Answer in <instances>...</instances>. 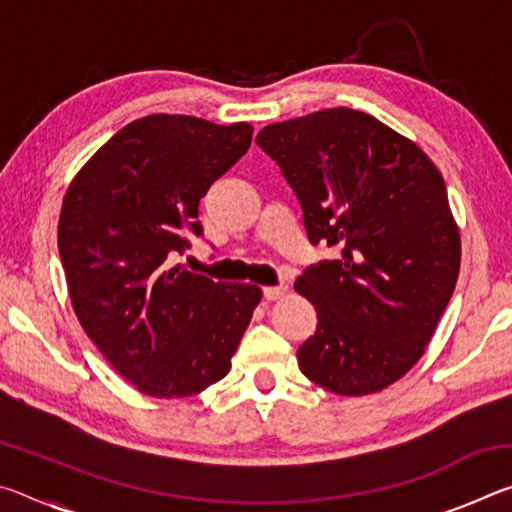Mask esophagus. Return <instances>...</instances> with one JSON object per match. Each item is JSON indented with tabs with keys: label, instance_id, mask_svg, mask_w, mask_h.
I'll return each mask as SVG.
<instances>
[{
	"label": "esophagus",
	"instance_id": "34e87169",
	"mask_svg": "<svg viewBox=\"0 0 512 512\" xmlns=\"http://www.w3.org/2000/svg\"><path fill=\"white\" fill-rule=\"evenodd\" d=\"M287 293V287L284 284H277V287H264V298L266 300H277Z\"/></svg>",
	"mask_w": 512,
	"mask_h": 512
}]
</instances>
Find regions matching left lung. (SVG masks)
I'll use <instances>...</instances> for the list:
<instances>
[{
	"label": "left lung",
	"mask_w": 512,
	"mask_h": 512,
	"mask_svg": "<svg viewBox=\"0 0 512 512\" xmlns=\"http://www.w3.org/2000/svg\"><path fill=\"white\" fill-rule=\"evenodd\" d=\"M296 192L311 244L341 250L296 291L318 311L298 348L302 375L336 395H370L427 350L461 268L445 180L418 144L352 108L259 131Z\"/></svg>",
	"instance_id": "obj_1"
}]
</instances>
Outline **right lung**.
Returning a JSON list of instances; mask_svg holds the SVG:
<instances>
[{
	"label": "right lung",
	"instance_id": "obj_1",
	"mask_svg": "<svg viewBox=\"0 0 512 512\" xmlns=\"http://www.w3.org/2000/svg\"><path fill=\"white\" fill-rule=\"evenodd\" d=\"M253 140L189 115L135 119L67 187L58 250L74 314L137 391L189 397L228 375L262 300L255 284L214 282L171 266L201 235L198 201Z\"/></svg>",
	"mask_w": 512,
	"mask_h": 512
}]
</instances>
